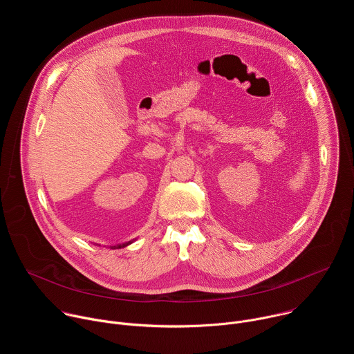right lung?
Segmentation results:
<instances>
[{"label":"right lung","mask_w":354,"mask_h":354,"mask_svg":"<svg viewBox=\"0 0 354 354\" xmlns=\"http://www.w3.org/2000/svg\"><path fill=\"white\" fill-rule=\"evenodd\" d=\"M129 243H131V241H130V242H126V243H123V245H119L118 248H123V246H127ZM115 248H116V246H115Z\"/></svg>","instance_id":"add662e5"}]
</instances>
